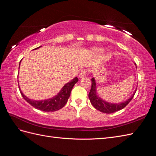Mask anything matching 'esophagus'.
I'll use <instances>...</instances> for the list:
<instances>
[{"mask_svg": "<svg viewBox=\"0 0 156 156\" xmlns=\"http://www.w3.org/2000/svg\"><path fill=\"white\" fill-rule=\"evenodd\" d=\"M86 74H87V70H82L80 72V74H79V77L80 78H84V77L86 76Z\"/></svg>", "mask_w": 156, "mask_h": 156, "instance_id": "34e87169", "label": "esophagus"}]
</instances>
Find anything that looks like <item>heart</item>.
I'll use <instances>...</instances> for the list:
<instances>
[{
    "instance_id": "heart-1",
    "label": "heart",
    "mask_w": 156,
    "mask_h": 156,
    "mask_svg": "<svg viewBox=\"0 0 156 156\" xmlns=\"http://www.w3.org/2000/svg\"><path fill=\"white\" fill-rule=\"evenodd\" d=\"M97 52H102V48H96L95 49Z\"/></svg>"
}]
</instances>
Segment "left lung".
<instances>
[{"instance_id":"obj_1","label":"left lung","mask_w":156,"mask_h":156,"mask_svg":"<svg viewBox=\"0 0 156 156\" xmlns=\"http://www.w3.org/2000/svg\"><path fill=\"white\" fill-rule=\"evenodd\" d=\"M135 65L136 66V64ZM136 90L137 88L136 89L135 92H133V95L130 97L129 99L125 101V102H123L119 104H112L102 100L101 98L98 96V95L97 94L96 80L94 78H92V87H91V90H90V91L89 92L88 97L90 100V102H91L92 106L94 107L96 110L100 111L101 112H103V113L112 114V113H114L115 112H117L123 109V108L127 106L130 101L132 100L133 97L134 96L135 93L136 92Z\"/></svg>"}]
</instances>
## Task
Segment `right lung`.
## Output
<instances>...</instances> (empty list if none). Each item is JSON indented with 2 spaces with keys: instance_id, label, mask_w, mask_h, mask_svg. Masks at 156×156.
Segmentation results:
<instances>
[{
  "instance_id": "1",
  "label": "right lung",
  "mask_w": 156,
  "mask_h": 156,
  "mask_svg": "<svg viewBox=\"0 0 156 156\" xmlns=\"http://www.w3.org/2000/svg\"><path fill=\"white\" fill-rule=\"evenodd\" d=\"M41 46H39L38 48L34 50L38 49ZM78 81V78L77 77H75L74 79H72L70 82H68L67 84H65L56 96L51 98L43 100H33L29 99L28 98L25 96L23 94V92L21 91V90L20 88V86L19 87L22 96H23L24 98V99L26 100L28 103L30 104L32 106L37 108L38 110L44 112H54L61 109V108H62L65 105H66V104L67 103V101L70 96L72 89L74 87V84Z\"/></svg>"
}]
</instances>
